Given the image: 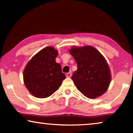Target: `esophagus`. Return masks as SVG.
Returning <instances> with one entry per match:
<instances>
[{
	"mask_svg": "<svg viewBox=\"0 0 133 133\" xmlns=\"http://www.w3.org/2000/svg\"><path fill=\"white\" fill-rule=\"evenodd\" d=\"M72 75V73L71 72H69L68 73H66L65 74V76H66V77H70Z\"/></svg>",
	"mask_w": 133,
	"mask_h": 133,
	"instance_id": "34e87169",
	"label": "esophagus"
}]
</instances>
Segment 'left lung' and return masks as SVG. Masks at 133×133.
Listing matches in <instances>:
<instances>
[{"label": "left lung", "instance_id": "1", "mask_svg": "<svg viewBox=\"0 0 133 133\" xmlns=\"http://www.w3.org/2000/svg\"><path fill=\"white\" fill-rule=\"evenodd\" d=\"M77 64L71 79L77 90L89 99L104 94L111 76L109 65L101 52L93 46H72L69 50Z\"/></svg>", "mask_w": 133, "mask_h": 133}]
</instances>
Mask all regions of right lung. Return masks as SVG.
Segmentation results:
<instances>
[{"mask_svg": "<svg viewBox=\"0 0 133 133\" xmlns=\"http://www.w3.org/2000/svg\"><path fill=\"white\" fill-rule=\"evenodd\" d=\"M58 51L47 46L38 52L27 63L23 71V82L32 96L46 98L56 91L66 77L61 65L56 62Z\"/></svg>", "mask_w": 133, "mask_h": 133, "instance_id": "add662e5", "label": "right lung"}]
</instances>
